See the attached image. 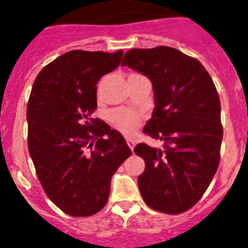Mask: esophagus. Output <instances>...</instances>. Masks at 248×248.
I'll use <instances>...</instances> for the list:
<instances>
[{
    "label": "esophagus",
    "instance_id": "obj_1",
    "mask_svg": "<svg viewBox=\"0 0 248 248\" xmlns=\"http://www.w3.org/2000/svg\"><path fill=\"white\" fill-rule=\"evenodd\" d=\"M127 144H128L129 149H131L132 151H133L134 146H136V141H134V140H132V139H127Z\"/></svg>",
    "mask_w": 248,
    "mask_h": 248
}]
</instances>
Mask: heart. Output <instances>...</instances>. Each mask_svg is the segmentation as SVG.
<instances>
[{
  "instance_id": "heart-1",
  "label": "heart",
  "mask_w": 248,
  "mask_h": 248,
  "mask_svg": "<svg viewBox=\"0 0 248 248\" xmlns=\"http://www.w3.org/2000/svg\"><path fill=\"white\" fill-rule=\"evenodd\" d=\"M112 126L126 136H131L141 126L142 117L128 109H116L110 112Z\"/></svg>"
}]
</instances>
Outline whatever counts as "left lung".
<instances>
[{
    "mask_svg": "<svg viewBox=\"0 0 248 248\" xmlns=\"http://www.w3.org/2000/svg\"><path fill=\"white\" fill-rule=\"evenodd\" d=\"M121 66L151 80L155 94L146 136L164 141V149L140 142L144 158L140 193L151 209L182 214L202 198L219 163L223 127L218 92L204 66L170 46L132 49Z\"/></svg>",
    "mask_w": 248,
    "mask_h": 248,
    "instance_id": "1",
    "label": "left lung"
}]
</instances>
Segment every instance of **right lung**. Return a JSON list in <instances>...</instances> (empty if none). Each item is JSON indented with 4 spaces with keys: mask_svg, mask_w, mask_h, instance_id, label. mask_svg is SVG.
Wrapping results in <instances>:
<instances>
[{
    "mask_svg": "<svg viewBox=\"0 0 248 248\" xmlns=\"http://www.w3.org/2000/svg\"><path fill=\"white\" fill-rule=\"evenodd\" d=\"M124 51L72 50L46 64L27 104V144L49 199L64 214L86 217L106 206L110 181L132 155L124 137L92 114L97 82Z\"/></svg>",
    "mask_w": 248,
    "mask_h": 248,
    "instance_id": "right-lung-1",
    "label": "right lung"
}]
</instances>
